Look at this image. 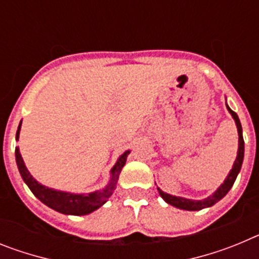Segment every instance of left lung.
<instances>
[{
  "mask_svg": "<svg viewBox=\"0 0 259 259\" xmlns=\"http://www.w3.org/2000/svg\"><path fill=\"white\" fill-rule=\"evenodd\" d=\"M227 105V104H226ZM227 109L230 111V114L232 115V118L235 119V122H236V127H237V132H239V149H237V157L235 159V163L232 166V170L230 171L228 176L226 178V180L223 182V184L219 187L211 196H209L205 200H188V198L184 197H176V196H171L168 193H164L163 191L158 188V192L161 194V197L166 201L167 203H170L172 206L178 207V209L182 210H189V211H196V210H201L205 209V207H210L212 205L221 201L222 198L226 196V194L230 192V189L232 188L233 183L236 180L237 175H239L240 170H241V164H242V159H244V139H242V128H241V123H240V119L237 116V114L235 111L230 109V106L227 105Z\"/></svg>",
  "mask_w": 259,
  "mask_h": 259,
  "instance_id": "left-lung-1",
  "label": "left lung"
}]
</instances>
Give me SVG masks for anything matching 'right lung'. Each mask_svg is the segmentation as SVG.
<instances>
[{"label": "right lung", "instance_id": "add662e5", "mask_svg": "<svg viewBox=\"0 0 259 259\" xmlns=\"http://www.w3.org/2000/svg\"><path fill=\"white\" fill-rule=\"evenodd\" d=\"M20 124H22V122H20ZM20 124L17 131V140L19 139ZM128 154H130V150L124 152L118 158L116 163L111 168V179H110V183L104 189L87 194H75L48 188L45 185L36 182L32 178L31 174H29V171L27 170L24 162H23L19 148H15V158H17L18 168H19V172L22 175L23 180L28 185V188L31 189L32 193L35 194L41 202L45 203L47 206H49L50 209L66 215H87L93 212L95 210H97L98 207H101L106 202L107 198L113 194V192L115 191L119 174H120L123 166L125 164Z\"/></svg>", "mask_w": 259, "mask_h": 259}]
</instances>
